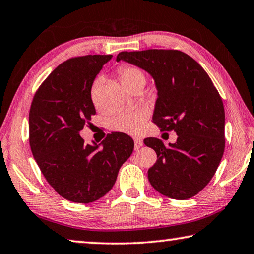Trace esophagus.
<instances>
[{"label":"esophagus","mask_w":254,"mask_h":254,"mask_svg":"<svg viewBox=\"0 0 254 254\" xmlns=\"http://www.w3.org/2000/svg\"><path fill=\"white\" fill-rule=\"evenodd\" d=\"M143 145V142L140 139H134V149L139 150Z\"/></svg>","instance_id":"1"}]
</instances>
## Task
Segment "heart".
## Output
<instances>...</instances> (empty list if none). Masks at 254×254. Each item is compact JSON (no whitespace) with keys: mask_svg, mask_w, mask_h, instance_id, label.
Here are the masks:
<instances>
[{"mask_svg":"<svg viewBox=\"0 0 254 254\" xmlns=\"http://www.w3.org/2000/svg\"><path fill=\"white\" fill-rule=\"evenodd\" d=\"M119 77L122 85L127 89L132 88L137 84H145L144 72L135 66H124L119 70ZM101 85V80L96 79L92 86V101L94 105L98 106L97 101V89ZM145 113L142 110L134 111H122L114 115L110 120V128L115 132L124 133L128 135H136L142 130L145 122Z\"/></svg>","mask_w":254,"mask_h":254,"instance_id":"obj_1","label":"heart"}]
</instances>
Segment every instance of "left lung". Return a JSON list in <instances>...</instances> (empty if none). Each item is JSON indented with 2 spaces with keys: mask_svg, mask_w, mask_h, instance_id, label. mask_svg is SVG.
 <instances>
[{
  "mask_svg": "<svg viewBox=\"0 0 254 254\" xmlns=\"http://www.w3.org/2000/svg\"><path fill=\"white\" fill-rule=\"evenodd\" d=\"M142 68L154 79L158 98L152 120L161 131H175L166 147L157 137L144 144L157 153L148 170L151 186L173 199H188L207 185L224 153L225 113L222 98L203 67L179 50L122 51L117 57Z\"/></svg>",
  "mask_w": 254,
  "mask_h": 254,
  "instance_id": "1",
  "label": "left lung"
}]
</instances>
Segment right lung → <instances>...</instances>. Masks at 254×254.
Listing matches in <instances>:
<instances>
[{
	"label": "right lung",
	"instance_id": "obj_1",
	"mask_svg": "<svg viewBox=\"0 0 254 254\" xmlns=\"http://www.w3.org/2000/svg\"><path fill=\"white\" fill-rule=\"evenodd\" d=\"M112 55L70 58L56 68L34 94L29 142L47 182L74 203L88 204L109 192L132 154V137L113 132L102 143L85 144L79 132L95 115L94 79Z\"/></svg>",
	"mask_w": 254,
	"mask_h": 254
}]
</instances>
